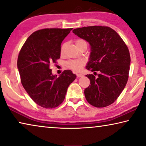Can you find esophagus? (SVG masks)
<instances>
[{"instance_id":"34e87169","label":"esophagus","mask_w":146,"mask_h":146,"mask_svg":"<svg viewBox=\"0 0 146 146\" xmlns=\"http://www.w3.org/2000/svg\"><path fill=\"white\" fill-rule=\"evenodd\" d=\"M77 77H83V75L82 73H77Z\"/></svg>"}]
</instances>
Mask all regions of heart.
I'll return each mask as SVG.
<instances>
[{
	"mask_svg": "<svg viewBox=\"0 0 146 146\" xmlns=\"http://www.w3.org/2000/svg\"><path fill=\"white\" fill-rule=\"evenodd\" d=\"M83 40H77L75 41L76 46H77V44H79L80 42H83ZM63 47L61 48V52H63ZM85 63V61L83 60V59H75V60H70L67 62V67H69V69H72L73 71H79L80 69L82 68L83 65Z\"/></svg>",
	"mask_w": 146,
	"mask_h": 146,
	"instance_id": "b5f03b06",
	"label": "heart"
}]
</instances>
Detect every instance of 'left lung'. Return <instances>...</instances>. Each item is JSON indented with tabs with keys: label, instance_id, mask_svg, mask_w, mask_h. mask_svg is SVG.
<instances>
[{
	"label": "left lung",
	"instance_id": "8db88e82",
	"mask_svg": "<svg viewBox=\"0 0 146 146\" xmlns=\"http://www.w3.org/2000/svg\"><path fill=\"white\" fill-rule=\"evenodd\" d=\"M73 32L89 43L91 53L86 69L90 84L85 89L87 102L97 108L113 103L126 87L130 71V55L121 37L111 28L93 26L76 28ZM100 74L96 77V71Z\"/></svg>",
	"mask_w": 146,
	"mask_h": 146
}]
</instances>
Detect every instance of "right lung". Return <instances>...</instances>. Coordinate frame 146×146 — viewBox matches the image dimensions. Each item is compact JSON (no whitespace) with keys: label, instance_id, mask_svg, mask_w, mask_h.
Masks as SVG:
<instances>
[{"label":"right lung","instance_id":"obj_1","mask_svg":"<svg viewBox=\"0 0 146 146\" xmlns=\"http://www.w3.org/2000/svg\"><path fill=\"white\" fill-rule=\"evenodd\" d=\"M73 28H45L28 37L20 51L17 67L22 85L32 99L45 108L62 103L67 88L75 74L65 70L59 77L53 75L51 63L60 58L61 44Z\"/></svg>","mask_w":146,"mask_h":146}]
</instances>
